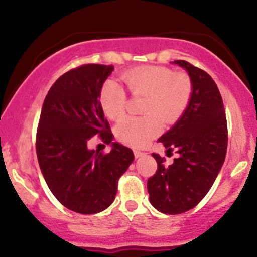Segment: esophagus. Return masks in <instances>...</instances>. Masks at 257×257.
Returning <instances> with one entry per match:
<instances>
[{
    "label": "esophagus",
    "instance_id": "34e87169",
    "mask_svg": "<svg viewBox=\"0 0 257 257\" xmlns=\"http://www.w3.org/2000/svg\"><path fill=\"white\" fill-rule=\"evenodd\" d=\"M134 155H135V157L139 158V157H143V156H145L146 152L140 151V150H134Z\"/></svg>",
    "mask_w": 257,
    "mask_h": 257
}]
</instances>
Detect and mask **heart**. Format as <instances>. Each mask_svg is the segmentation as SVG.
<instances>
[{
    "instance_id": "obj_1",
    "label": "heart",
    "mask_w": 257,
    "mask_h": 257,
    "mask_svg": "<svg viewBox=\"0 0 257 257\" xmlns=\"http://www.w3.org/2000/svg\"><path fill=\"white\" fill-rule=\"evenodd\" d=\"M120 79L133 96H144L145 116L126 117L118 123L116 134L125 144L143 147L162 132V120L176 122L190 105L193 83L185 72H175L164 66H140L120 75ZM99 101L105 116L112 120L122 118L128 102L124 88L113 79L102 84Z\"/></svg>"
}]
</instances>
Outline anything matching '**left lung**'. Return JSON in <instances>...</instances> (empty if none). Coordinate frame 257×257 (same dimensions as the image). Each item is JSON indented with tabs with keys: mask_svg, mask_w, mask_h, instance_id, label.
<instances>
[{
	"mask_svg": "<svg viewBox=\"0 0 257 257\" xmlns=\"http://www.w3.org/2000/svg\"><path fill=\"white\" fill-rule=\"evenodd\" d=\"M174 63L188 72L193 94L176 124L158 139L178 157L167 167L164 158L152 153L157 170L147 180L151 204L169 215L185 213L204 198L225 162L228 141L225 108L214 79L188 61Z\"/></svg>",
	"mask_w": 257,
	"mask_h": 257,
	"instance_id": "8db88e82",
	"label": "left lung"
}]
</instances>
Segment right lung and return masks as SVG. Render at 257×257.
Returning a JSON list of instances; mask_svg holds the SVG:
<instances>
[{
  "label": "right lung",
  "instance_id": "add662e5",
  "mask_svg": "<svg viewBox=\"0 0 257 257\" xmlns=\"http://www.w3.org/2000/svg\"><path fill=\"white\" fill-rule=\"evenodd\" d=\"M113 65L85 64L60 76L43 101L36 134V152L43 178L64 206L79 214H96L112 204L118 180L134 153L112 143L108 153L88 149L99 135L113 139L99 94Z\"/></svg>",
  "mask_w": 257,
  "mask_h": 257
}]
</instances>
